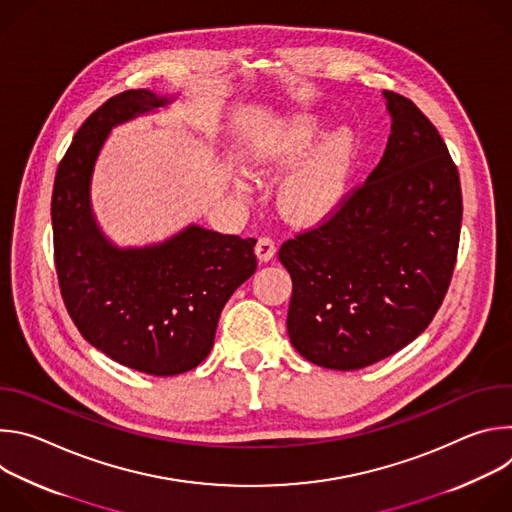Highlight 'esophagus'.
<instances>
[{"instance_id": "34e87169", "label": "esophagus", "mask_w": 512, "mask_h": 512, "mask_svg": "<svg viewBox=\"0 0 512 512\" xmlns=\"http://www.w3.org/2000/svg\"><path fill=\"white\" fill-rule=\"evenodd\" d=\"M275 243L269 239V237H261L259 241H257V245H255V255H257V259L261 261V263H267V261H271L273 259V255H275Z\"/></svg>"}]
</instances>
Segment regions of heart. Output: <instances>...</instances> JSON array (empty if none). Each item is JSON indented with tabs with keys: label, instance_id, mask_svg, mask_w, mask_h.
<instances>
[{
	"label": "heart",
	"instance_id": "1",
	"mask_svg": "<svg viewBox=\"0 0 512 512\" xmlns=\"http://www.w3.org/2000/svg\"><path fill=\"white\" fill-rule=\"evenodd\" d=\"M328 129L326 117L302 111L269 127L251 152L259 170L291 168L277 186V206L300 227L320 225L342 208L360 160L350 127Z\"/></svg>",
	"mask_w": 512,
	"mask_h": 512
}]
</instances>
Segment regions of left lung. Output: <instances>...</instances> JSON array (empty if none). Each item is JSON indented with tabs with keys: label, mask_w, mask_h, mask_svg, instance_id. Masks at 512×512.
Segmentation results:
<instances>
[{
	"label": "left lung",
	"mask_w": 512,
	"mask_h": 512,
	"mask_svg": "<svg viewBox=\"0 0 512 512\" xmlns=\"http://www.w3.org/2000/svg\"><path fill=\"white\" fill-rule=\"evenodd\" d=\"M383 97L391 135L379 166L330 221L279 249L294 283L289 340L334 371L364 369L413 342L440 310L458 255V168L409 99Z\"/></svg>",
	"instance_id": "8db88e82"
}]
</instances>
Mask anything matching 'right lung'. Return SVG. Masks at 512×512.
<instances>
[{
	"mask_svg": "<svg viewBox=\"0 0 512 512\" xmlns=\"http://www.w3.org/2000/svg\"><path fill=\"white\" fill-rule=\"evenodd\" d=\"M172 101L137 89L103 103L56 170L50 210L60 294L72 322L111 360L156 377L198 367L225 304L257 269L255 239L188 225L162 243L119 247L99 227L91 182L111 129Z\"/></svg>",
	"mask_w": 512,
	"mask_h": 512,
	"instance_id": "add662e5",
	"label": "right lung"
}]
</instances>
